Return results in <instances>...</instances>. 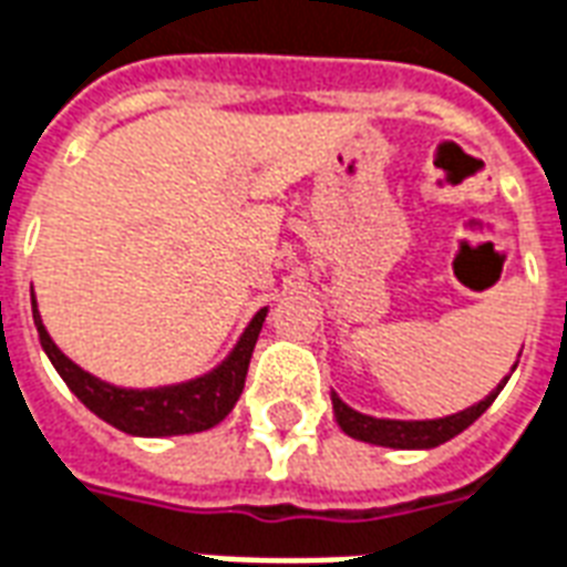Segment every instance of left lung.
Returning <instances> with one entry per match:
<instances>
[{"label": "left lung", "mask_w": 567, "mask_h": 567, "mask_svg": "<svg viewBox=\"0 0 567 567\" xmlns=\"http://www.w3.org/2000/svg\"><path fill=\"white\" fill-rule=\"evenodd\" d=\"M517 368V364H514ZM508 382V377L496 385V389L487 394L484 400H478L475 406L463 412H454V415H445V419H430V421H394V419H373V415H364V412H355L352 406H347L343 400L331 391V406H334V419H338L340 430L352 436V440L370 442V445H385V449H436L442 442L454 440L457 433L470 427L472 421L481 419L487 406H491L496 394L502 391V385Z\"/></svg>", "instance_id": "left-lung-1"}]
</instances>
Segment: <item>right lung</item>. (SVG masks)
<instances>
[{
  "label": "right lung",
  "mask_w": 567,
  "mask_h": 567,
  "mask_svg": "<svg viewBox=\"0 0 567 567\" xmlns=\"http://www.w3.org/2000/svg\"><path fill=\"white\" fill-rule=\"evenodd\" d=\"M32 319L38 326V338L44 347L47 359L53 361L59 377L74 391L76 398L95 412L106 424L125 430L131 436H182V433H199V430L215 427L236 406L245 389L250 355L257 347L259 329L266 322V308L250 319L245 334L238 338L236 349L218 368L178 385H161V389H118L110 382L97 380L83 368H76L65 352L47 334L41 313H38L35 296H32Z\"/></svg>",
  "instance_id": "right-lung-1"
}]
</instances>
